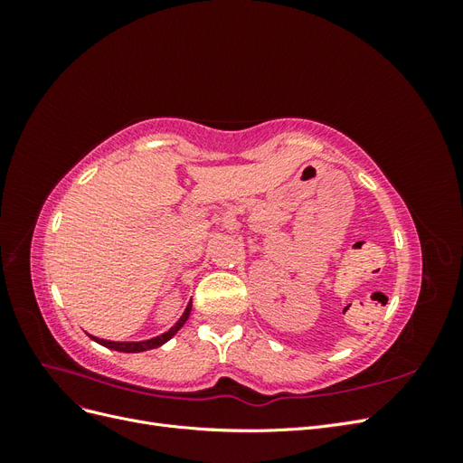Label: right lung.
Masks as SVG:
<instances>
[{
	"instance_id": "1",
	"label": "right lung",
	"mask_w": 463,
	"mask_h": 463,
	"mask_svg": "<svg viewBox=\"0 0 463 463\" xmlns=\"http://www.w3.org/2000/svg\"><path fill=\"white\" fill-rule=\"evenodd\" d=\"M189 315H191V303L187 305L185 313L181 315V318L175 322V325H174L170 330L160 334V335H156V338H150V340H145V342H109V340H102V338H94V335H90V338H92L94 342H98V344H102V345H106V347H109V349H116V352H123V354L146 352V349L158 347V345H162V344H165L167 340H170L172 335H175V332L187 322Z\"/></svg>"
}]
</instances>
